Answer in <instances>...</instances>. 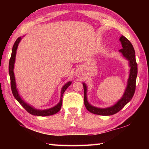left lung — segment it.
Wrapping results in <instances>:
<instances>
[{
    "label": "left lung",
    "mask_w": 149,
    "mask_h": 149,
    "mask_svg": "<svg viewBox=\"0 0 149 149\" xmlns=\"http://www.w3.org/2000/svg\"><path fill=\"white\" fill-rule=\"evenodd\" d=\"M120 41L122 42V49H121L119 51L122 52L123 56L129 60L131 68L127 88H126L125 91L122 99L113 107L107 108H99L93 107L88 103L86 96L87 87L85 84H83L84 89L85 106L88 111L94 114L110 116L116 114L132 100L133 95H134L136 87V79H137V64L135 59V50L131 42L123 35L120 37Z\"/></svg>",
    "instance_id": "obj_1"
}]
</instances>
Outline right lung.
<instances>
[{"mask_svg": "<svg viewBox=\"0 0 149 149\" xmlns=\"http://www.w3.org/2000/svg\"><path fill=\"white\" fill-rule=\"evenodd\" d=\"M20 40H21V37H18V38L16 39V41H15L14 44L13 45V47H12L11 57L10 58V61H9V74H10V85H11L12 94H13L15 99L19 102V104H21L22 107L26 109L27 112L29 113V114L34 116H50V115L56 114L58 111H60V108H61V107H62L63 94H64V91L66 90L67 88L70 86V84H71V82L69 81L68 83H67V84L64 85V87H62V91H61V98H60V102L53 108H49V109H47V110H37V109H35L34 108H33L32 107H31V106L27 104L26 102H25L24 100L21 99V97H20L19 95H18V93H17V91L16 89V81H15L14 74L13 72L16 50H17V46H18V44L20 41Z\"/></svg>", "mask_w": 149, "mask_h": 149, "instance_id": "1", "label": "right lung"}]
</instances>
